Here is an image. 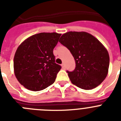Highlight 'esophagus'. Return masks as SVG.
Here are the masks:
<instances>
[{"label": "esophagus", "instance_id": "esophagus-1", "mask_svg": "<svg viewBox=\"0 0 121 121\" xmlns=\"http://www.w3.org/2000/svg\"><path fill=\"white\" fill-rule=\"evenodd\" d=\"M61 66H62V67L63 69H65V64H62L61 65Z\"/></svg>", "mask_w": 121, "mask_h": 121}]
</instances>
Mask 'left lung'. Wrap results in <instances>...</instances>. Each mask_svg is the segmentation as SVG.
Masks as SVG:
<instances>
[{
  "label": "left lung",
  "mask_w": 121,
  "mask_h": 121,
  "mask_svg": "<svg viewBox=\"0 0 121 121\" xmlns=\"http://www.w3.org/2000/svg\"><path fill=\"white\" fill-rule=\"evenodd\" d=\"M59 42L70 50L75 60V69L67 71L72 84L91 90L103 82L108 71L110 57L96 37L86 32L69 31L61 36Z\"/></svg>",
  "instance_id": "obj_1"
}]
</instances>
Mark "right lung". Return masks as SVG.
<instances>
[{"mask_svg":"<svg viewBox=\"0 0 121 121\" xmlns=\"http://www.w3.org/2000/svg\"><path fill=\"white\" fill-rule=\"evenodd\" d=\"M60 36L56 33H40L19 46L14 57V71L24 87L37 91L54 83L61 66L55 63L53 49Z\"/></svg>","mask_w":121,"mask_h":121,"instance_id":"add662e5","label":"right lung"}]
</instances>
